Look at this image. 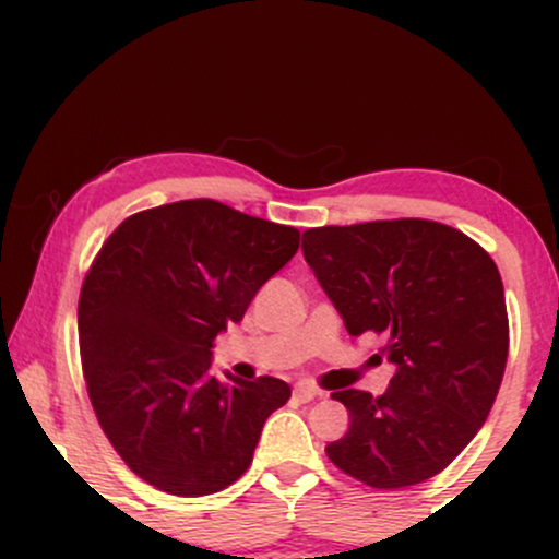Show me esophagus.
I'll list each match as a JSON object with an SVG mask.
<instances>
[{"mask_svg": "<svg viewBox=\"0 0 559 559\" xmlns=\"http://www.w3.org/2000/svg\"><path fill=\"white\" fill-rule=\"evenodd\" d=\"M320 394H323V391L312 386V383H297V386H294V396H297L299 402H312Z\"/></svg>", "mask_w": 559, "mask_h": 559, "instance_id": "34e87169", "label": "esophagus"}]
</instances>
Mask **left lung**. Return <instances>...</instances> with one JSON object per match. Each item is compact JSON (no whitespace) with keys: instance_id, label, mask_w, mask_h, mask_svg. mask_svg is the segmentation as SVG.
Masks as SVG:
<instances>
[{"instance_id":"left-lung-1","label":"left lung","mask_w":559,"mask_h":559,"mask_svg":"<svg viewBox=\"0 0 559 559\" xmlns=\"http://www.w3.org/2000/svg\"><path fill=\"white\" fill-rule=\"evenodd\" d=\"M301 252L346 331L386 333L396 373L381 396L333 391L349 431L331 463L373 489L433 478L480 431L504 376L510 325L497 265L444 223L310 228Z\"/></svg>"}]
</instances>
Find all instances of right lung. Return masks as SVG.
<instances>
[{"instance_id": "1", "label": "right lung", "mask_w": 559, "mask_h": 559, "mask_svg": "<svg viewBox=\"0 0 559 559\" xmlns=\"http://www.w3.org/2000/svg\"><path fill=\"white\" fill-rule=\"evenodd\" d=\"M297 249V228L186 199L126 217L96 254L79 299L83 378L102 431L150 486L204 497L252 463L292 389L217 381L210 349Z\"/></svg>"}]
</instances>
